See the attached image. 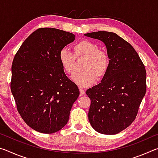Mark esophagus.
<instances>
[{
  "label": "esophagus",
  "instance_id": "obj_1",
  "mask_svg": "<svg viewBox=\"0 0 158 158\" xmlns=\"http://www.w3.org/2000/svg\"><path fill=\"white\" fill-rule=\"evenodd\" d=\"M79 91H80V96L85 95V90L83 89H79Z\"/></svg>",
  "mask_w": 158,
  "mask_h": 158
}]
</instances>
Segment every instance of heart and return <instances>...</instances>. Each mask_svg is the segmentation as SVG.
Listing matches in <instances>:
<instances>
[{
	"label": "heart",
	"mask_w": 158,
	"mask_h": 158,
	"mask_svg": "<svg viewBox=\"0 0 158 158\" xmlns=\"http://www.w3.org/2000/svg\"><path fill=\"white\" fill-rule=\"evenodd\" d=\"M74 53L68 48H63L58 54V59L66 74L73 73L76 58H85L82 69L84 71L73 74V81L79 86L87 87L93 84L96 77L100 79L105 77L110 65V58L105 50L99 49L98 45L92 41L84 40L74 45Z\"/></svg>",
	"instance_id": "heart-1"
}]
</instances>
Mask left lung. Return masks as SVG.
I'll return each instance as SVG.
<instances>
[{
    "label": "left lung",
    "mask_w": 158,
    "mask_h": 158,
    "mask_svg": "<svg viewBox=\"0 0 158 158\" xmlns=\"http://www.w3.org/2000/svg\"><path fill=\"white\" fill-rule=\"evenodd\" d=\"M85 35L102 41L110 58L101 83L86 90L89 122L98 132L115 135L136 118L146 91L145 66L132 45L117 34L98 31Z\"/></svg>",
    "instance_id": "left-lung-1"
}]
</instances>
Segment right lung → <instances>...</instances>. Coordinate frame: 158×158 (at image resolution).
Returning a JSON list of instances; mask_svg holds the SVG:
<instances>
[{"label":"right lung","instance_id":"1","mask_svg":"<svg viewBox=\"0 0 158 158\" xmlns=\"http://www.w3.org/2000/svg\"><path fill=\"white\" fill-rule=\"evenodd\" d=\"M74 34L41 28L23 42L13 59L10 88L23 121L39 132L52 134L67 124L77 85L68 78L58 59Z\"/></svg>","mask_w":158,"mask_h":158}]
</instances>
